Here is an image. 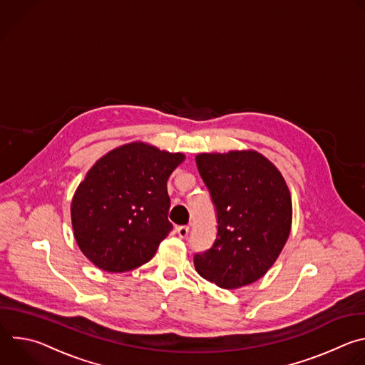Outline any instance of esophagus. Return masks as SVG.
<instances>
[{
	"label": "esophagus",
	"mask_w": 365,
	"mask_h": 365,
	"mask_svg": "<svg viewBox=\"0 0 365 365\" xmlns=\"http://www.w3.org/2000/svg\"><path fill=\"white\" fill-rule=\"evenodd\" d=\"M176 232L180 238H186L187 234H189V227L187 225H180V227L176 228Z\"/></svg>",
	"instance_id": "obj_1"
}]
</instances>
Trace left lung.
<instances>
[{
  "instance_id": "8db88e82",
  "label": "left lung",
  "mask_w": 365,
  "mask_h": 365,
  "mask_svg": "<svg viewBox=\"0 0 365 365\" xmlns=\"http://www.w3.org/2000/svg\"><path fill=\"white\" fill-rule=\"evenodd\" d=\"M196 166L211 193L218 232L210 250L195 254V269L222 289L254 283L289 238V187L277 168L254 150L200 153Z\"/></svg>"
}]
</instances>
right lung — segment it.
Listing matches in <instances>:
<instances>
[{
  "label": "right lung",
  "mask_w": 365,
  "mask_h": 365,
  "mask_svg": "<svg viewBox=\"0 0 365 365\" xmlns=\"http://www.w3.org/2000/svg\"><path fill=\"white\" fill-rule=\"evenodd\" d=\"M185 160L145 143H128L101 158L78 186L71 217L75 240L101 270L123 273L153 258L173 225L168 179Z\"/></svg>",
  "instance_id": "add662e5"
}]
</instances>
